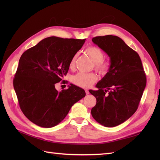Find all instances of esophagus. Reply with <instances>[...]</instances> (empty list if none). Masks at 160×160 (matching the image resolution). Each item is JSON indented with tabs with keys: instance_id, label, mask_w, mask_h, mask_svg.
Returning a JSON list of instances; mask_svg holds the SVG:
<instances>
[{
	"instance_id": "34e87169",
	"label": "esophagus",
	"mask_w": 160,
	"mask_h": 160,
	"mask_svg": "<svg viewBox=\"0 0 160 160\" xmlns=\"http://www.w3.org/2000/svg\"><path fill=\"white\" fill-rule=\"evenodd\" d=\"M85 93H86V94H87V95H88V94L89 93V90H88V89H85Z\"/></svg>"
}]
</instances>
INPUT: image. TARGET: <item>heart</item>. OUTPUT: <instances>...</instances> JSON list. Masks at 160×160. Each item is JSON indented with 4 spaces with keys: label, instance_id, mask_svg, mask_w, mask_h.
Listing matches in <instances>:
<instances>
[{
    "label": "heart",
    "instance_id": "heart-1",
    "mask_svg": "<svg viewBox=\"0 0 160 160\" xmlns=\"http://www.w3.org/2000/svg\"><path fill=\"white\" fill-rule=\"evenodd\" d=\"M85 52L95 63V68L97 71L101 73H105L108 72L109 69L110 64L108 61L103 60L104 52L100 48L95 46H90L85 49ZM77 57V54H75L71 58L69 62L70 69H72L75 67ZM97 80H98V76L93 72H91V73L79 72L72 77V83L83 88H89Z\"/></svg>",
    "mask_w": 160,
    "mask_h": 160
}]
</instances>
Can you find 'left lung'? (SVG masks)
I'll use <instances>...</instances> for the list:
<instances>
[{
    "mask_svg": "<svg viewBox=\"0 0 160 160\" xmlns=\"http://www.w3.org/2000/svg\"><path fill=\"white\" fill-rule=\"evenodd\" d=\"M92 41L107 53L110 67L97 83L98 90L89 91L97 100L91 113L101 125L115 127L132 117L138 109L146 85V76L138 52L121 38L99 36L92 38Z\"/></svg>",
    "mask_w": 160,
    "mask_h": 160,
    "instance_id": "8db88e82",
    "label": "left lung"
}]
</instances>
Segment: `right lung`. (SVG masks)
I'll use <instances>...</instances> for the list:
<instances>
[{"mask_svg":"<svg viewBox=\"0 0 160 160\" xmlns=\"http://www.w3.org/2000/svg\"><path fill=\"white\" fill-rule=\"evenodd\" d=\"M85 39L47 37L22 53L13 86L22 113L31 122L49 128L61 123L85 96L73 84L59 92L55 85L67 75L69 62Z\"/></svg>","mask_w":160,"mask_h":160,"instance_id":"1","label":"right lung"}]
</instances>
